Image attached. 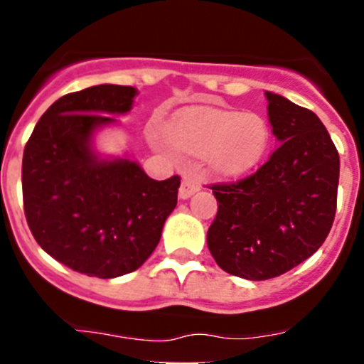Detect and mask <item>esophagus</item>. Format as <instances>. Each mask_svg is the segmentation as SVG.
I'll use <instances>...</instances> for the list:
<instances>
[{
	"instance_id": "1",
	"label": "esophagus",
	"mask_w": 364,
	"mask_h": 364,
	"mask_svg": "<svg viewBox=\"0 0 364 364\" xmlns=\"http://www.w3.org/2000/svg\"><path fill=\"white\" fill-rule=\"evenodd\" d=\"M200 190V179L195 176V174H185L183 176L181 186H179V196L181 198H188L195 193V191Z\"/></svg>"
}]
</instances>
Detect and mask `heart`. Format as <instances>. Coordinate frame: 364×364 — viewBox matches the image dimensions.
<instances>
[{
  "label": "heart",
  "instance_id": "1",
  "mask_svg": "<svg viewBox=\"0 0 364 364\" xmlns=\"http://www.w3.org/2000/svg\"><path fill=\"white\" fill-rule=\"evenodd\" d=\"M171 140L190 156L208 157L220 173L235 174L262 157L269 144V127L252 112L203 111L174 127Z\"/></svg>",
  "mask_w": 364,
  "mask_h": 364
}]
</instances>
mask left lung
Segmentation results:
<instances>
[{
	"label": "left lung",
	"instance_id": "8db88e82",
	"mask_svg": "<svg viewBox=\"0 0 364 364\" xmlns=\"http://www.w3.org/2000/svg\"><path fill=\"white\" fill-rule=\"evenodd\" d=\"M277 149L236 181L208 185L217 215L207 245L220 269L265 281L320 248L337 208L339 152L315 112L265 92Z\"/></svg>",
	"mask_w": 364,
	"mask_h": 364
}]
</instances>
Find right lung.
<instances>
[{
  "label": "right lung",
  "mask_w": 364,
  "mask_h": 364,
  "mask_svg": "<svg viewBox=\"0 0 364 364\" xmlns=\"http://www.w3.org/2000/svg\"><path fill=\"white\" fill-rule=\"evenodd\" d=\"M135 94L104 83L63 95L23 150V212L32 236L54 260L90 277L139 269L178 203V174L156 181L135 162L99 161L90 150L92 132L114 121L102 112H128Z\"/></svg>",
  "instance_id": "1"
}]
</instances>
